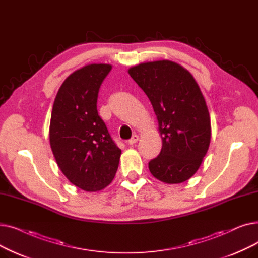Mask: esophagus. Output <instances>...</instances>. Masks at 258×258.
Instances as JSON below:
<instances>
[{"mask_svg": "<svg viewBox=\"0 0 258 258\" xmlns=\"http://www.w3.org/2000/svg\"><path fill=\"white\" fill-rule=\"evenodd\" d=\"M138 140H139L138 135H133V137L128 140V144L133 145V144H135L136 142H138Z\"/></svg>", "mask_w": 258, "mask_h": 258, "instance_id": "1", "label": "esophagus"}]
</instances>
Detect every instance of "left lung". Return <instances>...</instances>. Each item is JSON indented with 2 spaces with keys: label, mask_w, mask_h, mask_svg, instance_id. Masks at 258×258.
<instances>
[{
  "label": "left lung",
  "mask_w": 258,
  "mask_h": 258,
  "mask_svg": "<svg viewBox=\"0 0 258 258\" xmlns=\"http://www.w3.org/2000/svg\"><path fill=\"white\" fill-rule=\"evenodd\" d=\"M131 77L151 100L162 137L159 156L148 162L154 177L179 184L197 172L210 144V116L194 76L177 62L135 66Z\"/></svg>",
  "instance_id": "8db88e82"
}]
</instances>
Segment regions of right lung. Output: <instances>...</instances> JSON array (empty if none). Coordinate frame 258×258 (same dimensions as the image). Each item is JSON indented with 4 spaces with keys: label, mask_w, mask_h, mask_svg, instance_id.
<instances>
[{
    "label": "right lung",
    "mask_w": 258,
    "mask_h": 258,
    "mask_svg": "<svg viewBox=\"0 0 258 258\" xmlns=\"http://www.w3.org/2000/svg\"><path fill=\"white\" fill-rule=\"evenodd\" d=\"M111 64L92 63L73 72L53 103L50 145L66 178L86 191H99L118 169L121 150L97 112V98Z\"/></svg>",
    "instance_id": "add662e5"
}]
</instances>
